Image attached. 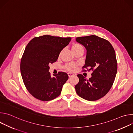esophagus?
I'll return each instance as SVG.
<instances>
[{"instance_id": "34e87169", "label": "esophagus", "mask_w": 133, "mask_h": 133, "mask_svg": "<svg viewBox=\"0 0 133 133\" xmlns=\"http://www.w3.org/2000/svg\"><path fill=\"white\" fill-rule=\"evenodd\" d=\"M68 75L69 77H72L74 76V74H72V73H71V72H68Z\"/></svg>"}]
</instances>
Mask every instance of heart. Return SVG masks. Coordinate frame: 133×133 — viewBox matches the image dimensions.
Segmentation results:
<instances>
[{"mask_svg":"<svg viewBox=\"0 0 133 133\" xmlns=\"http://www.w3.org/2000/svg\"><path fill=\"white\" fill-rule=\"evenodd\" d=\"M72 51L76 52L79 50L84 51L83 46L78 43H74L72 46ZM78 65L75 63H69L65 65V68L70 71H75L78 68Z\"/></svg>","mask_w":133,"mask_h":133,"instance_id":"b5f03b06","label":"heart"}]
</instances>
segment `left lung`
Listing matches in <instances>:
<instances>
[{"mask_svg":"<svg viewBox=\"0 0 133 133\" xmlns=\"http://www.w3.org/2000/svg\"><path fill=\"white\" fill-rule=\"evenodd\" d=\"M76 41L87 50L83 71H86L85 68L92 71L89 79L77 75L79 81L75 86L76 91L83 99L97 101L106 95L115 79L117 63L115 50L107 40L95 35L77 37Z\"/></svg>","mask_w":133,"mask_h":133,"instance_id":"left-lung-1","label":"left lung"}]
</instances>
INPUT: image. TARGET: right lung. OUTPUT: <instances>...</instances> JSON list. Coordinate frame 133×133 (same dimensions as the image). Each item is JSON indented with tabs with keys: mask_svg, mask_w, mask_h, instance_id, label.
I'll return each mask as SVG.
<instances>
[{
	"mask_svg": "<svg viewBox=\"0 0 133 133\" xmlns=\"http://www.w3.org/2000/svg\"><path fill=\"white\" fill-rule=\"evenodd\" d=\"M71 39L46 35L34 38L26 46L21 59V72L26 88L36 99L49 101L61 94L68 76L59 71L51 77L49 65L57 61Z\"/></svg>",
	"mask_w": 133,
	"mask_h": 133,
	"instance_id": "1",
	"label": "right lung"
}]
</instances>
